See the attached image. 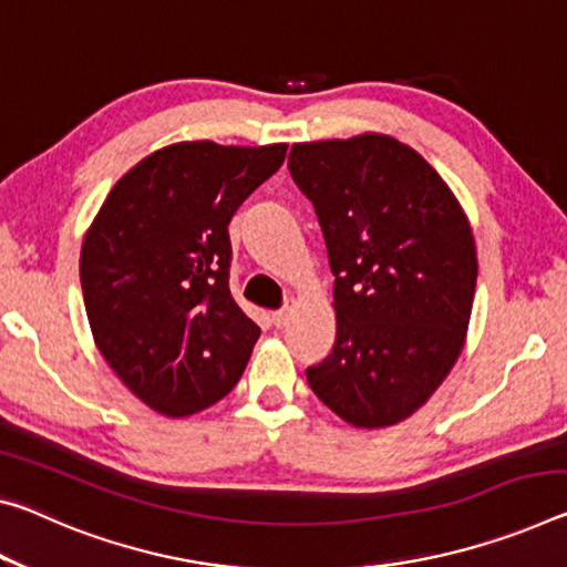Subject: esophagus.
<instances>
[{"mask_svg":"<svg viewBox=\"0 0 567 567\" xmlns=\"http://www.w3.org/2000/svg\"><path fill=\"white\" fill-rule=\"evenodd\" d=\"M290 318H292L290 305H287V308H282V310H275L272 312V322H275L277 328H287V322H290Z\"/></svg>","mask_w":567,"mask_h":567,"instance_id":"esophagus-1","label":"esophagus"}]
</instances>
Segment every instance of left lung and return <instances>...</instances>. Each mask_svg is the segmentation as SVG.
Masks as SVG:
<instances>
[{"label":"left lung","mask_w":567,"mask_h":567,"mask_svg":"<svg viewBox=\"0 0 567 567\" xmlns=\"http://www.w3.org/2000/svg\"><path fill=\"white\" fill-rule=\"evenodd\" d=\"M292 182L328 247L336 346L308 383L358 429L409 419L460 358L477 287V245L429 161L383 133L295 143Z\"/></svg>","instance_id":"left-lung-1"}]
</instances>
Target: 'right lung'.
<instances>
[{"label": "right lung", "instance_id": "add662e5", "mask_svg": "<svg viewBox=\"0 0 567 567\" xmlns=\"http://www.w3.org/2000/svg\"><path fill=\"white\" fill-rule=\"evenodd\" d=\"M287 143L182 141L138 161L80 249L90 330L113 373L158 413L192 416L235 389L259 338L229 292V221Z\"/></svg>", "mask_w": 567, "mask_h": 567}]
</instances>
